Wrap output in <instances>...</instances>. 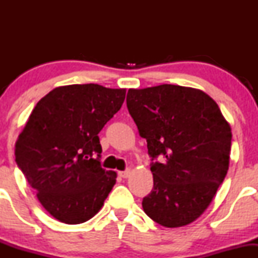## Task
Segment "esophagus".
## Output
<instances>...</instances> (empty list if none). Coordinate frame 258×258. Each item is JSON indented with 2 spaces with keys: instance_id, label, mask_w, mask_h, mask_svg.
<instances>
[{
  "instance_id": "esophagus-1",
  "label": "esophagus",
  "mask_w": 258,
  "mask_h": 258,
  "mask_svg": "<svg viewBox=\"0 0 258 258\" xmlns=\"http://www.w3.org/2000/svg\"><path fill=\"white\" fill-rule=\"evenodd\" d=\"M130 173H131V171H130V170L119 171V176H120V177H122V178H127V177L130 176Z\"/></svg>"
}]
</instances>
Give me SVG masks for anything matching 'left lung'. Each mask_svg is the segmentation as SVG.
Instances as JSON below:
<instances>
[{
  "mask_svg": "<svg viewBox=\"0 0 258 258\" xmlns=\"http://www.w3.org/2000/svg\"><path fill=\"white\" fill-rule=\"evenodd\" d=\"M126 103L152 158L154 186L142 201L144 212L164 227L191 223L227 174L229 123L211 97L190 87L128 90Z\"/></svg>",
  "mask_w": 258,
  "mask_h": 258,
  "instance_id": "1",
  "label": "left lung"
}]
</instances>
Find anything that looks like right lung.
Instances as JSON below:
<instances>
[{
    "instance_id": "add662e5",
    "label": "right lung",
    "mask_w": 258,
    "mask_h": 258,
    "mask_svg": "<svg viewBox=\"0 0 258 258\" xmlns=\"http://www.w3.org/2000/svg\"><path fill=\"white\" fill-rule=\"evenodd\" d=\"M125 90L96 84L57 87L37 103L16 143V161L55 220H91L116 182L100 165L98 133L120 110Z\"/></svg>"
}]
</instances>
